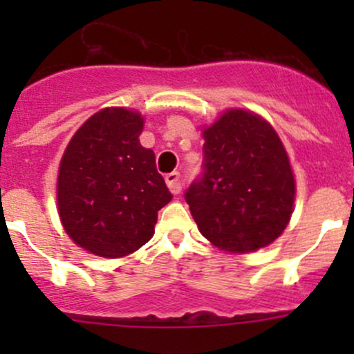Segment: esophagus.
Segmentation results:
<instances>
[{
  "mask_svg": "<svg viewBox=\"0 0 354 354\" xmlns=\"http://www.w3.org/2000/svg\"><path fill=\"white\" fill-rule=\"evenodd\" d=\"M181 174L178 173V171H173V173L166 174V183H167V188H169V192L173 195H178L181 192Z\"/></svg>",
  "mask_w": 354,
  "mask_h": 354,
  "instance_id": "1",
  "label": "esophagus"
}]
</instances>
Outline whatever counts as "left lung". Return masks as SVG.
Returning a JSON list of instances; mask_svg holds the SVG:
<instances>
[{"label": "left lung", "mask_w": 354, "mask_h": 354, "mask_svg": "<svg viewBox=\"0 0 354 354\" xmlns=\"http://www.w3.org/2000/svg\"><path fill=\"white\" fill-rule=\"evenodd\" d=\"M202 173L185 192L200 233L243 253L270 245L288 226L295 178L274 128L241 109L203 130Z\"/></svg>", "instance_id": "obj_1"}]
</instances>
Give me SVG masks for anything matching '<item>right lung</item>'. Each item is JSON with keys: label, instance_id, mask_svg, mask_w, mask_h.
I'll return each instance as SVG.
<instances>
[{"label": "right lung", "instance_id": "add662e5", "mask_svg": "<svg viewBox=\"0 0 354 354\" xmlns=\"http://www.w3.org/2000/svg\"><path fill=\"white\" fill-rule=\"evenodd\" d=\"M144 118L108 108L88 118L59 164L63 227L87 252L118 259L154 234L157 210L171 200L156 156L140 145Z\"/></svg>", "mask_w": 354, "mask_h": 354}]
</instances>
